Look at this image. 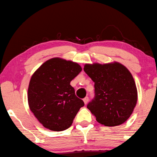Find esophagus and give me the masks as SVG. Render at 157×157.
Wrapping results in <instances>:
<instances>
[{
	"instance_id": "1",
	"label": "esophagus",
	"mask_w": 157,
	"mask_h": 157,
	"mask_svg": "<svg viewBox=\"0 0 157 157\" xmlns=\"http://www.w3.org/2000/svg\"><path fill=\"white\" fill-rule=\"evenodd\" d=\"M88 100H89V99H88V97H86V98L83 99V101H84V104H86L88 103Z\"/></svg>"
}]
</instances>
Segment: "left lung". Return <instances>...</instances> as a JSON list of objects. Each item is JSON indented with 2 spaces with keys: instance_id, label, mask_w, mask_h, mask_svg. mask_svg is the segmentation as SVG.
Instances as JSON below:
<instances>
[{
  "instance_id": "obj_1",
  "label": "left lung",
  "mask_w": 157,
  "mask_h": 157,
  "mask_svg": "<svg viewBox=\"0 0 157 157\" xmlns=\"http://www.w3.org/2000/svg\"><path fill=\"white\" fill-rule=\"evenodd\" d=\"M84 71L95 82V98L87 108L99 124L117 126L132 115L137 90L132 74L119 62L86 64Z\"/></svg>"
}]
</instances>
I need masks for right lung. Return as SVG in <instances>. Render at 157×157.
<instances>
[{
	"label": "right lung",
	"instance_id": "obj_1",
	"mask_svg": "<svg viewBox=\"0 0 157 157\" xmlns=\"http://www.w3.org/2000/svg\"><path fill=\"white\" fill-rule=\"evenodd\" d=\"M82 71L72 61L54 58L32 75L28 88V104L44 128L53 131L69 128L84 101L75 95L70 82Z\"/></svg>",
	"mask_w": 157,
	"mask_h": 157
}]
</instances>
